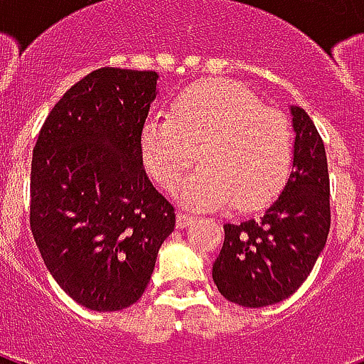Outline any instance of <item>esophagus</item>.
I'll return each mask as SVG.
<instances>
[{
    "label": "esophagus",
    "instance_id": "obj_1",
    "mask_svg": "<svg viewBox=\"0 0 364 364\" xmlns=\"http://www.w3.org/2000/svg\"><path fill=\"white\" fill-rule=\"evenodd\" d=\"M193 221H194L193 215H188V213H181V211H179L176 217V227L179 228V230H183V228H187Z\"/></svg>",
    "mask_w": 364,
    "mask_h": 364
}]
</instances>
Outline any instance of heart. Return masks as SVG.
Segmentation results:
<instances>
[{"label": "heart", "instance_id": "b5f03b06", "mask_svg": "<svg viewBox=\"0 0 364 364\" xmlns=\"http://www.w3.org/2000/svg\"><path fill=\"white\" fill-rule=\"evenodd\" d=\"M183 183L179 198L194 210L232 202L234 210L264 205L285 185L293 164V132L287 117L264 107L247 87L210 79L183 90L170 115L143 122L139 153L145 170L164 191Z\"/></svg>", "mask_w": 364, "mask_h": 364}]
</instances>
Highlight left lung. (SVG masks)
Masks as SVG:
<instances>
[{"mask_svg":"<svg viewBox=\"0 0 364 364\" xmlns=\"http://www.w3.org/2000/svg\"><path fill=\"white\" fill-rule=\"evenodd\" d=\"M293 170L262 217L225 225L213 282L227 300L264 308L289 299L310 276L331 228L327 154L308 113L291 105Z\"/></svg>","mask_w":364,"mask_h":364,"instance_id":"1","label":"left lung"}]
</instances>
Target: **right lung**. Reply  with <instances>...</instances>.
I'll use <instances>...</instances> for the list:
<instances>
[{
    "mask_svg": "<svg viewBox=\"0 0 364 364\" xmlns=\"http://www.w3.org/2000/svg\"><path fill=\"white\" fill-rule=\"evenodd\" d=\"M156 82V71L88 73L48 113L33 149V240L56 283L88 310L119 311L141 299L176 227L139 153Z\"/></svg>",
    "mask_w": 364,
    "mask_h": 364,
    "instance_id": "1",
    "label": "right lung"
}]
</instances>
